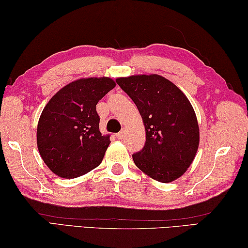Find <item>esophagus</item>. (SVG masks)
<instances>
[{"label":"esophagus","mask_w":248,"mask_h":248,"mask_svg":"<svg viewBox=\"0 0 248 248\" xmlns=\"http://www.w3.org/2000/svg\"><path fill=\"white\" fill-rule=\"evenodd\" d=\"M124 136V130H121L120 132H118V133L116 134V137L118 138V139H123Z\"/></svg>","instance_id":"obj_1"}]
</instances>
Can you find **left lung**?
Instances as JSON below:
<instances>
[{
    "instance_id": "8db88e82",
    "label": "left lung",
    "mask_w": 248,
    "mask_h": 248,
    "mask_svg": "<svg viewBox=\"0 0 248 248\" xmlns=\"http://www.w3.org/2000/svg\"><path fill=\"white\" fill-rule=\"evenodd\" d=\"M116 82L137 105L145 127V144L132 158L155 180L180 177L194 161L199 127L191 104L175 84L157 74L133 75Z\"/></svg>"
}]
</instances>
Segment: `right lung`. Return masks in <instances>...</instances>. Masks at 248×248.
I'll list each match as a JSON object with an SVG mask.
<instances>
[{"label":"right lung","instance_id":"add662e5","mask_svg":"<svg viewBox=\"0 0 248 248\" xmlns=\"http://www.w3.org/2000/svg\"><path fill=\"white\" fill-rule=\"evenodd\" d=\"M115 86L109 78H81L65 85L46 105L37 128V145L54 174L75 178L102 163L110 136L99 131L96 105Z\"/></svg>","mask_w":248,"mask_h":248}]
</instances>
